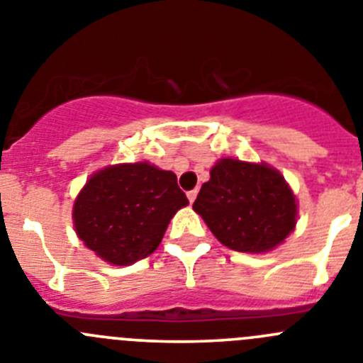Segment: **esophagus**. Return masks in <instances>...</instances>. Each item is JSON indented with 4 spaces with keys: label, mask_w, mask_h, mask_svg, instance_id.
<instances>
[{
    "label": "esophagus",
    "mask_w": 363,
    "mask_h": 363,
    "mask_svg": "<svg viewBox=\"0 0 363 363\" xmlns=\"http://www.w3.org/2000/svg\"><path fill=\"white\" fill-rule=\"evenodd\" d=\"M197 195H199V189H191V191H188V201L193 204L195 199H197Z\"/></svg>",
    "instance_id": "esophagus-1"
}]
</instances>
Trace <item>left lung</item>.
Returning <instances> with one entry per match:
<instances>
[{
    "label": "left lung",
    "instance_id": "8db88e82",
    "mask_svg": "<svg viewBox=\"0 0 363 363\" xmlns=\"http://www.w3.org/2000/svg\"><path fill=\"white\" fill-rule=\"evenodd\" d=\"M193 202L220 243L238 252H267L283 243L297 222L296 195L267 162L223 157Z\"/></svg>",
    "mask_w": 363,
    "mask_h": 363
}]
</instances>
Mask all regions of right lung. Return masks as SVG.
I'll use <instances>...</instances> for the list:
<instances>
[{
  "instance_id": "right-lung-1",
  "label": "right lung",
  "mask_w": 363,
  "mask_h": 363,
  "mask_svg": "<svg viewBox=\"0 0 363 363\" xmlns=\"http://www.w3.org/2000/svg\"><path fill=\"white\" fill-rule=\"evenodd\" d=\"M188 204L174 172L147 161L107 166L74 201V231L104 262L132 265L157 249L170 220Z\"/></svg>"
}]
</instances>
